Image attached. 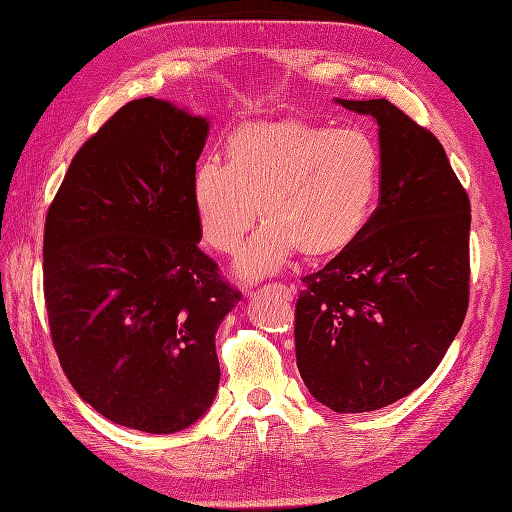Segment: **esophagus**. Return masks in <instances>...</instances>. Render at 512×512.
I'll return each instance as SVG.
<instances>
[{
    "label": "esophagus",
    "instance_id": "esophagus-1",
    "mask_svg": "<svg viewBox=\"0 0 512 512\" xmlns=\"http://www.w3.org/2000/svg\"><path fill=\"white\" fill-rule=\"evenodd\" d=\"M263 291H274V293H280L284 299H293L295 297V286H288V284H280V282H276V284H268L263 288Z\"/></svg>",
    "mask_w": 512,
    "mask_h": 512
}]
</instances>
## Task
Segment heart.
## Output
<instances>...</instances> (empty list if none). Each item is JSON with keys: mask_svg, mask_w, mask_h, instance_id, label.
Listing matches in <instances>:
<instances>
[{"mask_svg": "<svg viewBox=\"0 0 512 512\" xmlns=\"http://www.w3.org/2000/svg\"><path fill=\"white\" fill-rule=\"evenodd\" d=\"M383 150L374 133L309 121L251 123L226 142V163L203 159L192 173L196 226L211 249L236 255L255 221L265 226L238 274H276L297 249L339 253L360 236L381 188Z\"/></svg>", "mask_w": 512, "mask_h": 512, "instance_id": "heart-1", "label": "heart"}]
</instances>
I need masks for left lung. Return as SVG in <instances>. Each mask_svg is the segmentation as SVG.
<instances>
[{"instance_id": "8db88e82", "label": "left lung", "mask_w": 512, "mask_h": 512, "mask_svg": "<svg viewBox=\"0 0 512 512\" xmlns=\"http://www.w3.org/2000/svg\"><path fill=\"white\" fill-rule=\"evenodd\" d=\"M337 102L379 123V205L295 307L297 368L339 414L385 408L425 383L469 307V194L429 129L385 98Z\"/></svg>"}]
</instances>
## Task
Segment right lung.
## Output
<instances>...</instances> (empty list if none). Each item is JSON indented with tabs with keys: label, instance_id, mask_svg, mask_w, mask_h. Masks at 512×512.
<instances>
[{
	"label": "right lung",
	"instance_id": "right-lung-1",
	"mask_svg": "<svg viewBox=\"0 0 512 512\" xmlns=\"http://www.w3.org/2000/svg\"><path fill=\"white\" fill-rule=\"evenodd\" d=\"M209 123L127 102L73 157L43 230V297L60 366L117 425L165 435L219 385L215 332L240 293L198 249L192 173Z\"/></svg>",
	"mask_w": 512,
	"mask_h": 512
}]
</instances>
